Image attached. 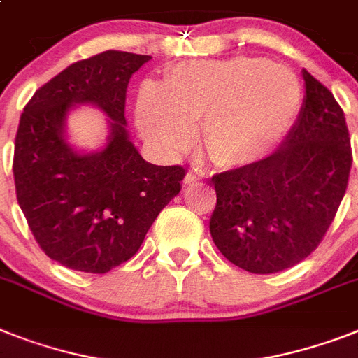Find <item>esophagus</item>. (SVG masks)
<instances>
[{"instance_id":"1","label":"esophagus","mask_w":358,"mask_h":358,"mask_svg":"<svg viewBox=\"0 0 358 358\" xmlns=\"http://www.w3.org/2000/svg\"><path fill=\"white\" fill-rule=\"evenodd\" d=\"M199 180H200L199 174L194 173V171H189V173L185 174L184 185H193V184H196V182H199Z\"/></svg>"}]
</instances>
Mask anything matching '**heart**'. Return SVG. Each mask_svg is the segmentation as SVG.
Masks as SVG:
<instances>
[{"instance_id":"obj_1","label":"heart","mask_w":358,"mask_h":358,"mask_svg":"<svg viewBox=\"0 0 358 358\" xmlns=\"http://www.w3.org/2000/svg\"><path fill=\"white\" fill-rule=\"evenodd\" d=\"M301 103L300 80L285 66L254 57L202 60L171 69L162 90H139L136 121L145 139L167 154L187 149L204 121L209 158L220 167H245L280 143Z\"/></svg>"}]
</instances>
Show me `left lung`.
<instances>
[{"label":"left lung","instance_id":"1","mask_svg":"<svg viewBox=\"0 0 358 358\" xmlns=\"http://www.w3.org/2000/svg\"><path fill=\"white\" fill-rule=\"evenodd\" d=\"M300 117L274 152L213 174L209 220L226 259L252 274H274L303 261L324 241L348 189L350 130L320 80L303 69Z\"/></svg>","mask_w":358,"mask_h":358}]
</instances>
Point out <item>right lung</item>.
I'll use <instances>...</instances> for the list:
<instances>
[{"instance_id":"obj_1","label":"right lung","mask_w":358,"mask_h":358,"mask_svg":"<svg viewBox=\"0 0 358 358\" xmlns=\"http://www.w3.org/2000/svg\"><path fill=\"white\" fill-rule=\"evenodd\" d=\"M152 57L104 51L60 71L31 97L14 141L16 199L43 254L66 268L106 274L129 261L180 193L185 169L141 158L127 132L129 80ZM110 117L103 151L75 153L63 123L75 103Z\"/></svg>"}]
</instances>
